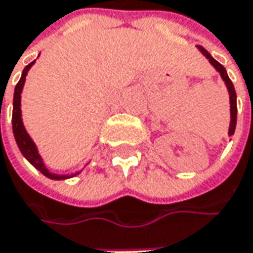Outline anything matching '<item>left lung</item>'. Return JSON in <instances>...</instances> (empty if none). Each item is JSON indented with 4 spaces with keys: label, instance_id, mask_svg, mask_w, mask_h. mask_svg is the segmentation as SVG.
Instances as JSON below:
<instances>
[{
    "label": "left lung",
    "instance_id": "obj_1",
    "mask_svg": "<svg viewBox=\"0 0 253 253\" xmlns=\"http://www.w3.org/2000/svg\"><path fill=\"white\" fill-rule=\"evenodd\" d=\"M198 49L206 55V58L210 61V62H211V65H212V67L220 73L221 79L224 80V83H226V85H227L229 96H230V128H229V135H233V134H235V129H236V119H237V105H236V91H235V85H233L232 80L229 79L226 68H224L218 61H215V59L210 55V52H208L207 49H204L203 46H200V45H198Z\"/></svg>",
    "mask_w": 253,
    "mask_h": 253
}]
</instances>
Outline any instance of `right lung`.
<instances>
[{"label": "right lung", "mask_w": 253, "mask_h": 253, "mask_svg": "<svg viewBox=\"0 0 253 253\" xmlns=\"http://www.w3.org/2000/svg\"><path fill=\"white\" fill-rule=\"evenodd\" d=\"M35 64L30 62L24 70H23V74H21V79L18 80L16 88H14V99H13V132H14V138H16L17 145L21 151V154L41 172L43 173L49 179H55V180H59V179H68L71 177L70 174H56L52 173L47 170V168L43 165V160L42 157L39 156L38 153V148L35 145V142L32 141V138L29 137V134L26 132L24 126H23V121H21V109H20V99H21V90H23V85H24V81H26V76H27V71L30 70V67ZM79 173V172H77ZM76 173V174H77Z\"/></svg>", "instance_id": "obj_1"}]
</instances>
